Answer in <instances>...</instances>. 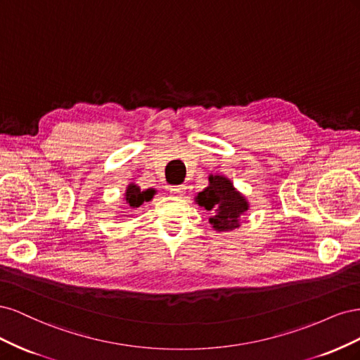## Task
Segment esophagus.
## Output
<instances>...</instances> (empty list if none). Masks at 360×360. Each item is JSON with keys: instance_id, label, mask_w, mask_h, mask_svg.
Masks as SVG:
<instances>
[{"instance_id": "obj_1", "label": "esophagus", "mask_w": 360, "mask_h": 360, "mask_svg": "<svg viewBox=\"0 0 360 360\" xmlns=\"http://www.w3.org/2000/svg\"><path fill=\"white\" fill-rule=\"evenodd\" d=\"M184 191H186V186H169V192L172 193V195H183L184 193Z\"/></svg>"}]
</instances>
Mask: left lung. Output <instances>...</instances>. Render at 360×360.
<instances>
[{"mask_svg": "<svg viewBox=\"0 0 360 360\" xmlns=\"http://www.w3.org/2000/svg\"><path fill=\"white\" fill-rule=\"evenodd\" d=\"M195 202L210 213L209 222L217 233L236 230L240 226V217L249 210L248 198L221 174H210L209 186L195 195Z\"/></svg>", "mask_w": 360, "mask_h": 360, "instance_id": "1", "label": "left lung"}]
</instances>
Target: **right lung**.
I'll use <instances>...</instances> for the list:
<instances>
[{
    "mask_svg": "<svg viewBox=\"0 0 360 360\" xmlns=\"http://www.w3.org/2000/svg\"><path fill=\"white\" fill-rule=\"evenodd\" d=\"M155 195H156V189H153V188L141 191V188L136 183H129L126 191H124L123 201H124V204H129L130 207H134L135 209V207H139L144 202H148L153 200Z\"/></svg>",
    "mask_w": 360,
    "mask_h": 360,
    "instance_id": "add662e5",
    "label": "right lung"
}]
</instances>
